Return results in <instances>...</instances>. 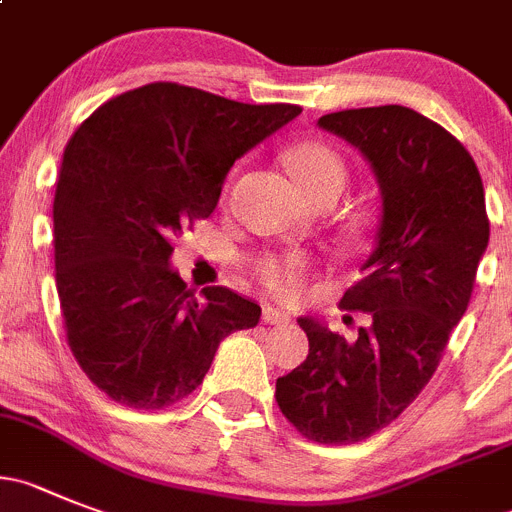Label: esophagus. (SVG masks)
<instances>
[{
    "label": "esophagus",
    "instance_id": "esophagus-1",
    "mask_svg": "<svg viewBox=\"0 0 512 512\" xmlns=\"http://www.w3.org/2000/svg\"><path fill=\"white\" fill-rule=\"evenodd\" d=\"M262 321L270 323V326H285V323H290V315L285 310L275 308V305H265L262 308Z\"/></svg>",
    "mask_w": 512,
    "mask_h": 512
}]
</instances>
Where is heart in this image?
<instances>
[{"label":"heart","instance_id":"b5f03b06","mask_svg":"<svg viewBox=\"0 0 512 512\" xmlns=\"http://www.w3.org/2000/svg\"><path fill=\"white\" fill-rule=\"evenodd\" d=\"M288 166L308 199L318 197L323 191L341 194L348 179L346 161L328 143H300L288 154ZM252 272L267 293L285 300H298L308 288L313 265L305 255H265L252 265Z\"/></svg>","mask_w":512,"mask_h":512}]
</instances>
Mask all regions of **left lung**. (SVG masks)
I'll return each mask as SVG.
<instances>
[{"instance_id":"left-lung-1","label":"left lung","mask_w":512,"mask_h":512,"mask_svg":"<svg viewBox=\"0 0 512 512\" xmlns=\"http://www.w3.org/2000/svg\"><path fill=\"white\" fill-rule=\"evenodd\" d=\"M318 126L356 146L379 181L376 250L341 298L343 310L369 313L371 326L348 343L300 318L308 358L280 376L275 399L303 437L353 444L389 427L429 384L470 303L490 222L472 156L422 113L353 108Z\"/></svg>"}]
</instances>
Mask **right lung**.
I'll use <instances>...</instances> for the list:
<instances>
[{
	"label": "right lung",
	"mask_w": 512,
	"mask_h": 512,
	"mask_svg": "<svg viewBox=\"0 0 512 512\" xmlns=\"http://www.w3.org/2000/svg\"><path fill=\"white\" fill-rule=\"evenodd\" d=\"M298 113L151 83L73 133L52 204L57 295L75 361L113 401L171 407L202 384L222 338L257 326L255 300L186 288L171 242L214 212L234 161Z\"/></svg>",
	"instance_id": "add662e5"
}]
</instances>
